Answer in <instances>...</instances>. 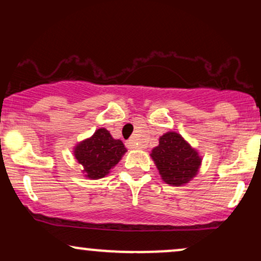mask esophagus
<instances>
[{
    "mask_svg": "<svg viewBox=\"0 0 261 261\" xmlns=\"http://www.w3.org/2000/svg\"><path fill=\"white\" fill-rule=\"evenodd\" d=\"M126 146L128 148H136L137 147V143L136 141H135V139H130L126 142Z\"/></svg>",
    "mask_w": 261,
    "mask_h": 261,
    "instance_id": "esophagus-1",
    "label": "esophagus"
}]
</instances>
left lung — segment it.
Listing matches in <instances>:
<instances>
[{
    "label": "left lung",
    "mask_w": 261,
    "mask_h": 261,
    "mask_svg": "<svg viewBox=\"0 0 261 261\" xmlns=\"http://www.w3.org/2000/svg\"><path fill=\"white\" fill-rule=\"evenodd\" d=\"M160 174L167 184L181 187L197 174L201 157L179 134L170 131L160 137V145L152 149Z\"/></svg>",
    "instance_id": "obj_1"
}]
</instances>
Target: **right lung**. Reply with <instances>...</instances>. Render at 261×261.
<instances>
[{
    "label": "right lung",
    "instance_id": "right-lung-1",
    "mask_svg": "<svg viewBox=\"0 0 261 261\" xmlns=\"http://www.w3.org/2000/svg\"><path fill=\"white\" fill-rule=\"evenodd\" d=\"M126 152L120 140L113 139L107 128H98L94 135L74 147V157L83 166L85 176L104 178Z\"/></svg>",
    "mask_w": 261,
    "mask_h": 261
}]
</instances>
